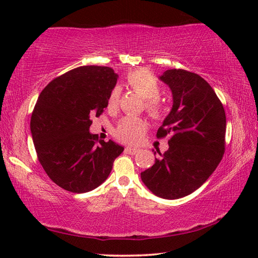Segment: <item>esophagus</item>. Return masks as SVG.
Returning <instances> with one entry per match:
<instances>
[{
  "label": "esophagus",
  "mask_w": 258,
  "mask_h": 258,
  "mask_svg": "<svg viewBox=\"0 0 258 258\" xmlns=\"http://www.w3.org/2000/svg\"><path fill=\"white\" fill-rule=\"evenodd\" d=\"M140 150L138 149V148H134V147H126L125 148V152L126 154H130V155H135L138 154Z\"/></svg>",
  "instance_id": "esophagus-1"
}]
</instances>
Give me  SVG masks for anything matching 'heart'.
Segmentation results:
<instances>
[{"label": "heart", "instance_id": "b5f03b06", "mask_svg": "<svg viewBox=\"0 0 258 258\" xmlns=\"http://www.w3.org/2000/svg\"><path fill=\"white\" fill-rule=\"evenodd\" d=\"M126 83L139 95L145 99V109L152 118H160L164 112V104L158 95L160 87L156 77L147 69H138L130 73ZM119 89L111 91L108 99L109 108H116L119 101ZM147 130L146 120L141 117L126 116L119 121L115 130L116 138L126 143H134L142 137Z\"/></svg>", "mask_w": 258, "mask_h": 258}]
</instances>
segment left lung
<instances>
[{
	"mask_svg": "<svg viewBox=\"0 0 258 258\" xmlns=\"http://www.w3.org/2000/svg\"><path fill=\"white\" fill-rule=\"evenodd\" d=\"M172 91L171 112L157 131L169 135L168 150L141 173L152 194L178 199L202 186L220 164L225 150L223 104L203 77L184 69H168L159 77ZM156 155V152H155Z\"/></svg>",
	"mask_w": 258,
	"mask_h": 258,
	"instance_id": "obj_1",
	"label": "left lung"
}]
</instances>
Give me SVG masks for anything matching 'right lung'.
Masks as SVG:
<instances>
[{
	"mask_svg": "<svg viewBox=\"0 0 258 258\" xmlns=\"http://www.w3.org/2000/svg\"><path fill=\"white\" fill-rule=\"evenodd\" d=\"M118 75L101 66H82L54 78L42 91L30 118L37 158L62 189L84 194L107 180L124 148L90 133Z\"/></svg>",
	"mask_w": 258,
	"mask_h": 258,
	"instance_id": "1",
	"label": "right lung"
}]
</instances>
